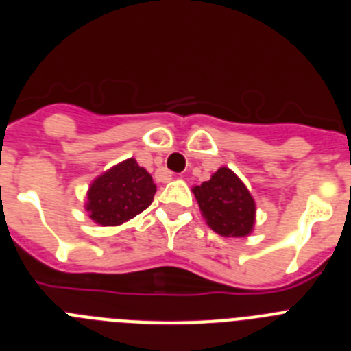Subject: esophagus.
<instances>
[{"label": "esophagus", "mask_w": 351, "mask_h": 351, "mask_svg": "<svg viewBox=\"0 0 351 351\" xmlns=\"http://www.w3.org/2000/svg\"><path fill=\"white\" fill-rule=\"evenodd\" d=\"M163 173H165L167 179H172V172H167V170H165V172H163Z\"/></svg>", "instance_id": "esophagus-1"}]
</instances>
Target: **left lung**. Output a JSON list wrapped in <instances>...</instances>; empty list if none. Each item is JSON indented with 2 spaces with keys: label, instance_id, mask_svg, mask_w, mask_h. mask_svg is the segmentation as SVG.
<instances>
[{
  "label": "left lung",
  "instance_id": "left-lung-1",
  "mask_svg": "<svg viewBox=\"0 0 351 351\" xmlns=\"http://www.w3.org/2000/svg\"><path fill=\"white\" fill-rule=\"evenodd\" d=\"M204 218L216 234L246 237L255 223V200L230 169H219L209 181L193 188Z\"/></svg>",
  "mask_w": 351,
  "mask_h": 351
}]
</instances>
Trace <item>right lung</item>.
I'll list each match as a JSON object with an SVG mask.
<instances>
[{
	"instance_id": "add662e5",
	"label": "right lung",
	"mask_w": 351,
	"mask_h": 351,
	"mask_svg": "<svg viewBox=\"0 0 351 351\" xmlns=\"http://www.w3.org/2000/svg\"><path fill=\"white\" fill-rule=\"evenodd\" d=\"M156 193V184L149 172L133 158L107 170L88 191L91 219L104 226L121 225L147 209Z\"/></svg>"
}]
</instances>
